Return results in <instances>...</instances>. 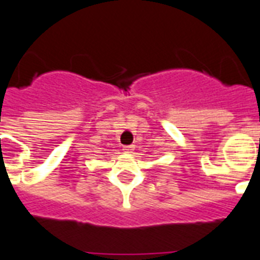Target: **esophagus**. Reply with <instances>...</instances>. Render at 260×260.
Masks as SVG:
<instances>
[{"label":"esophagus","instance_id":"esophagus-1","mask_svg":"<svg viewBox=\"0 0 260 260\" xmlns=\"http://www.w3.org/2000/svg\"><path fill=\"white\" fill-rule=\"evenodd\" d=\"M123 150L126 152V153H131V152H134L135 150V145H124Z\"/></svg>","mask_w":260,"mask_h":260}]
</instances>
